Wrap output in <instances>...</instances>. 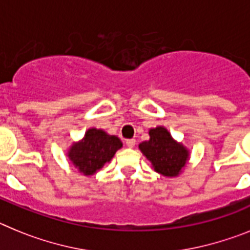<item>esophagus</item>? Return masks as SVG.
<instances>
[{
    "label": "esophagus",
    "mask_w": 250,
    "mask_h": 250,
    "mask_svg": "<svg viewBox=\"0 0 250 250\" xmlns=\"http://www.w3.org/2000/svg\"><path fill=\"white\" fill-rule=\"evenodd\" d=\"M125 145H127V147H129V148H133L134 145H136V140H133V138H131V140H127L125 141Z\"/></svg>",
    "instance_id": "esophagus-1"
}]
</instances>
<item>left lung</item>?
<instances>
[{
    "label": "left lung",
    "instance_id": "8db88e82",
    "mask_svg": "<svg viewBox=\"0 0 250 250\" xmlns=\"http://www.w3.org/2000/svg\"><path fill=\"white\" fill-rule=\"evenodd\" d=\"M149 140L140 143V149L156 172L166 177L179 176L188 160V149L171 137L162 125L149 129Z\"/></svg>",
    "mask_w": 250,
    "mask_h": 250
}]
</instances>
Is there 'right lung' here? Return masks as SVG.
Wrapping results in <instances>:
<instances>
[{
    "label": "right lung",
    "mask_w": 250,
    "mask_h": 250,
    "mask_svg": "<svg viewBox=\"0 0 250 250\" xmlns=\"http://www.w3.org/2000/svg\"><path fill=\"white\" fill-rule=\"evenodd\" d=\"M122 146L121 140L116 136L97 128H89L83 140L74 142L69 148L68 157L79 172L90 176L109 162Z\"/></svg>",
    "instance_id": "1"
}]
</instances>
